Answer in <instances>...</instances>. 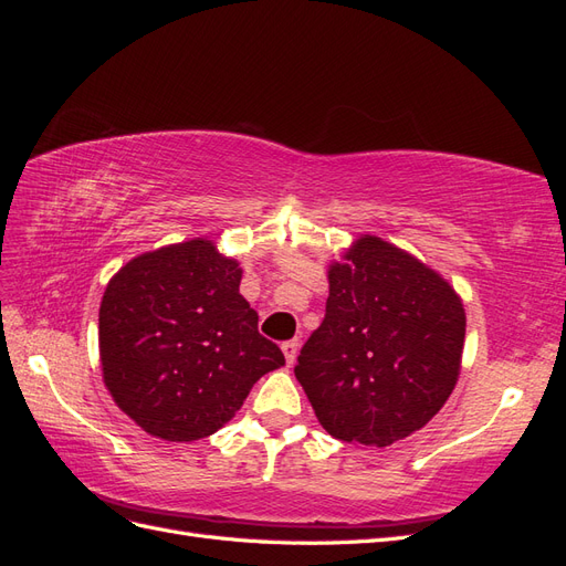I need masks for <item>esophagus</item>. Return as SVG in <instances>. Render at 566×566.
<instances>
[{
    "label": "esophagus",
    "instance_id": "34e87169",
    "mask_svg": "<svg viewBox=\"0 0 566 566\" xmlns=\"http://www.w3.org/2000/svg\"><path fill=\"white\" fill-rule=\"evenodd\" d=\"M283 354H285V361L293 366L295 364V358H297V352H300V339H287V342H283Z\"/></svg>",
    "mask_w": 566,
    "mask_h": 566
}]
</instances>
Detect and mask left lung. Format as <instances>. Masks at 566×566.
Here are the masks:
<instances>
[{
    "instance_id": "left-lung-1",
    "label": "left lung",
    "mask_w": 566,
    "mask_h": 566,
    "mask_svg": "<svg viewBox=\"0 0 566 566\" xmlns=\"http://www.w3.org/2000/svg\"><path fill=\"white\" fill-rule=\"evenodd\" d=\"M325 318L300 352V380L323 430L391 447L422 430L458 382L465 306L418 256L361 233L328 264Z\"/></svg>"
}]
</instances>
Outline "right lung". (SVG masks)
I'll use <instances>...</instances> for the list:
<instances>
[{
	"label": "right lung",
	"instance_id": "obj_1",
	"mask_svg": "<svg viewBox=\"0 0 566 566\" xmlns=\"http://www.w3.org/2000/svg\"><path fill=\"white\" fill-rule=\"evenodd\" d=\"M243 269L208 238L134 256L108 281L98 356L117 408L163 441H198L285 366L241 295Z\"/></svg>",
	"mask_w": 566,
	"mask_h": 566
}]
</instances>
